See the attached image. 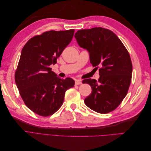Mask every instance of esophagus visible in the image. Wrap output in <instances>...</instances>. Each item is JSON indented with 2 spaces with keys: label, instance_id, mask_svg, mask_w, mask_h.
I'll use <instances>...</instances> for the list:
<instances>
[{
  "label": "esophagus",
  "instance_id": "obj_1",
  "mask_svg": "<svg viewBox=\"0 0 151 151\" xmlns=\"http://www.w3.org/2000/svg\"><path fill=\"white\" fill-rule=\"evenodd\" d=\"M82 84V82L81 80H78V79H76L75 81V85H79Z\"/></svg>",
  "mask_w": 151,
  "mask_h": 151
}]
</instances>
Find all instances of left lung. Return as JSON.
Wrapping results in <instances>:
<instances>
[{
    "instance_id": "obj_1",
    "label": "left lung",
    "mask_w": 151,
    "mask_h": 151,
    "mask_svg": "<svg viewBox=\"0 0 151 151\" xmlns=\"http://www.w3.org/2000/svg\"><path fill=\"white\" fill-rule=\"evenodd\" d=\"M77 42L88 50L93 67L99 65V79H84L92 93L85 99L87 106L105 114L115 109L126 96L132 74L129 52L113 31L101 27L77 31Z\"/></svg>"
}]
</instances>
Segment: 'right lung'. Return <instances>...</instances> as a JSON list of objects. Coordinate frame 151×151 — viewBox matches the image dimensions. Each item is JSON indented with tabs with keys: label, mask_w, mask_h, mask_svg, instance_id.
Here are the masks:
<instances>
[{
	"label": "right lung",
	"mask_w": 151,
	"mask_h": 151,
	"mask_svg": "<svg viewBox=\"0 0 151 151\" xmlns=\"http://www.w3.org/2000/svg\"><path fill=\"white\" fill-rule=\"evenodd\" d=\"M74 31L44 32L31 38L22 48L15 82L26 106L40 116L56 112L63 104L65 91L74 86L72 79H60L50 67L70 43Z\"/></svg>",
	"instance_id": "obj_1"
}]
</instances>
